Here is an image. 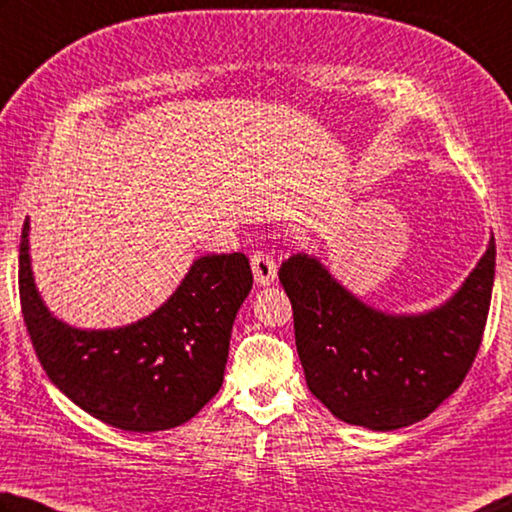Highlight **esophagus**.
<instances>
[{"label":"esophagus","instance_id":"34e87169","mask_svg":"<svg viewBox=\"0 0 512 512\" xmlns=\"http://www.w3.org/2000/svg\"><path fill=\"white\" fill-rule=\"evenodd\" d=\"M250 266H253V275H255V284L257 286H268L275 282L277 277V264L273 255L264 253V250H259V253L253 255L250 259Z\"/></svg>","mask_w":512,"mask_h":512}]
</instances>
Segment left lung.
Returning a JSON list of instances; mask_svg holds the SVG:
<instances>
[{"instance_id":"1","label":"left lung","mask_w":512,"mask_h":512,"mask_svg":"<svg viewBox=\"0 0 512 512\" xmlns=\"http://www.w3.org/2000/svg\"><path fill=\"white\" fill-rule=\"evenodd\" d=\"M280 282L311 394L340 421L392 432L430 416L475 362L495 284V237L459 291L425 313L374 309L306 253L286 259Z\"/></svg>"}]
</instances>
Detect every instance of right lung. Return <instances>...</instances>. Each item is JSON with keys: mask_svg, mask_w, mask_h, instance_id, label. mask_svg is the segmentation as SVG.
I'll use <instances>...</instances> for the list:
<instances>
[{"mask_svg": "<svg viewBox=\"0 0 512 512\" xmlns=\"http://www.w3.org/2000/svg\"><path fill=\"white\" fill-rule=\"evenodd\" d=\"M29 219L20 241V300L51 383L98 421L161 432L190 421L219 392L232 322L253 288L241 253L194 259L176 291L143 320L76 329L55 318L35 286Z\"/></svg>", "mask_w": 512, "mask_h": 512, "instance_id": "1", "label": "right lung"}]
</instances>
